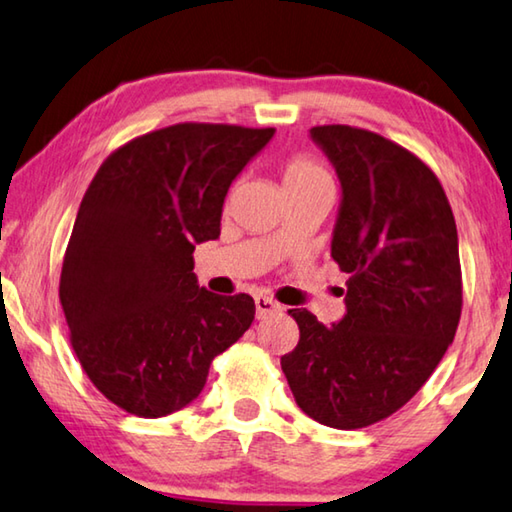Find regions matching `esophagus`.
<instances>
[{
  "label": "esophagus",
  "mask_w": 512,
  "mask_h": 512,
  "mask_svg": "<svg viewBox=\"0 0 512 512\" xmlns=\"http://www.w3.org/2000/svg\"><path fill=\"white\" fill-rule=\"evenodd\" d=\"M254 304H256V317H258V320H265V317H270V315L281 311L279 301H274V299L265 297V295H258L254 299Z\"/></svg>",
  "instance_id": "1"
}]
</instances>
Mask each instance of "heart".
Returning <instances> with one entry per match:
<instances>
[{
  "mask_svg": "<svg viewBox=\"0 0 512 512\" xmlns=\"http://www.w3.org/2000/svg\"><path fill=\"white\" fill-rule=\"evenodd\" d=\"M279 177L288 197L311 195V192L333 190V179L326 167L315 156L306 152L290 154L279 161Z\"/></svg>",
  "mask_w": 512,
  "mask_h": 512,
  "instance_id": "obj_1",
  "label": "heart"
}]
</instances>
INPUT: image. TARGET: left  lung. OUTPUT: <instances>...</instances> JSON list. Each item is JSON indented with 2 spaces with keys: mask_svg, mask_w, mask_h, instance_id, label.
<instances>
[{
  "mask_svg": "<svg viewBox=\"0 0 512 512\" xmlns=\"http://www.w3.org/2000/svg\"><path fill=\"white\" fill-rule=\"evenodd\" d=\"M313 140L342 183L331 258L347 315L331 326L288 315L297 347L281 370L297 406L331 429H363L406 406L445 356L463 311L458 231L440 179L379 133L324 124Z\"/></svg>",
  "mask_w": 512,
  "mask_h": 512,
  "instance_id": "1",
  "label": "left lung"
}]
</instances>
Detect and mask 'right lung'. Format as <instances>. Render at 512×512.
I'll return each mask as SVG.
<instances>
[{"mask_svg":"<svg viewBox=\"0 0 512 512\" xmlns=\"http://www.w3.org/2000/svg\"><path fill=\"white\" fill-rule=\"evenodd\" d=\"M272 136L172 124L124 142L90 181L58 297L83 372L127 413L154 420L188 406L213 358L254 322L245 292L197 286L192 251L220 236L226 190Z\"/></svg>","mask_w":512,"mask_h":512,"instance_id":"1","label":"right lung"}]
</instances>
